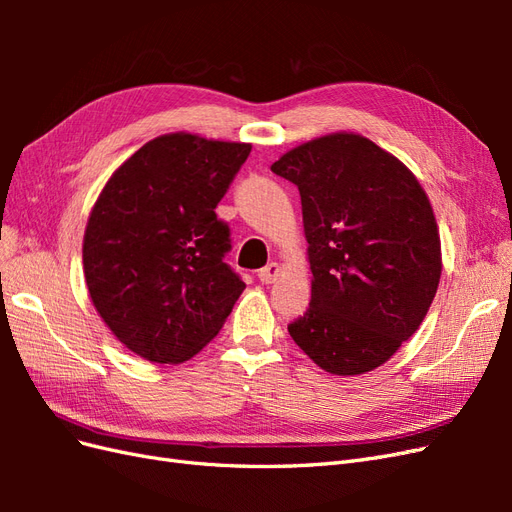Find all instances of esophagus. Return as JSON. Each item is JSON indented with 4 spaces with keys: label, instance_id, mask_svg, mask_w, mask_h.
I'll list each match as a JSON object with an SVG mask.
<instances>
[{
    "label": "esophagus",
    "instance_id": "esophagus-1",
    "mask_svg": "<svg viewBox=\"0 0 512 512\" xmlns=\"http://www.w3.org/2000/svg\"><path fill=\"white\" fill-rule=\"evenodd\" d=\"M277 275H280V267H277V262H271V265L258 271V280L262 284H273L277 280Z\"/></svg>",
    "mask_w": 512,
    "mask_h": 512
}]
</instances>
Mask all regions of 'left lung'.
<instances>
[{
    "label": "left lung",
    "instance_id": "8db88e82",
    "mask_svg": "<svg viewBox=\"0 0 512 512\" xmlns=\"http://www.w3.org/2000/svg\"><path fill=\"white\" fill-rule=\"evenodd\" d=\"M271 170L299 188L314 275L290 337L329 374L380 367L421 327L440 282L438 224L421 183L348 132L294 147Z\"/></svg>",
    "mask_w": 512,
    "mask_h": 512
}]
</instances>
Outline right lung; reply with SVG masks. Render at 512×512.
Segmentation results:
<instances>
[{"mask_svg":"<svg viewBox=\"0 0 512 512\" xmlns=\"http://www.w3.org/2000/svg\"><path fill=\"white\" fill-rule=\"evenodd\" d=\"M252 145L158 136L123 162L89 215V297L119 342L151 363H183L218 335L245 284L226 265L215 215Z\"/></svg>","mask_w":512,"mask_h":512,"instance_id":"add662e5","label":"right lung"}]
</instances>
